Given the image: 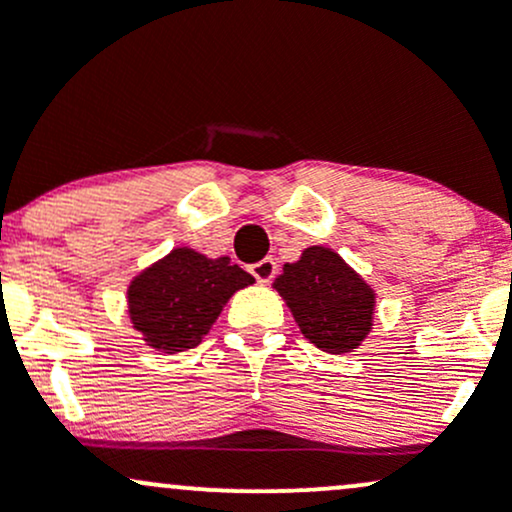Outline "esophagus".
I'll use <instances>...</instances> for the list:
<instances>
[{"label": "esophagus", "mask_w": 512, "mask_h": 512, "mask_svg": "<svg viewBox=\"0 0 512 512\" xmlns=\"http://www.w3.org/2000/svg\"><path fill=\"white\" fill-rule=\"evenodd\" d=\"M250 274L255 276L257 281H262V284H267V281L274 279V274H276V262L272 260V257H264V260L252 264Z\"/></svg>", "instance_id": "34e87169"}]
</instances>
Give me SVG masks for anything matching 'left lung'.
I'll return each mask as SVG.
<instances>
[{"mask_svg":"<svg viewBox=\"0 0 512 512\" xmlns=\"http://www.w3.org/2000/svg\"><path fill=\"white\" fill-rule=\"evenodd\" d=\"M305 337L317 349H356L373 325L375 296L366 281L330 248H308L274 281Z\"/></svg>","mask_w":512,"mask_h":512,"instance_id":"1","label":"left lung"}]
</instances>
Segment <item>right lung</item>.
I'll return each mask as SVG.
<instances>
[{"instance_id":"right-lung-1","label":"right lung","mask_w":512,"mask_h":512,"mask_svg":"<svg viewBox=\"0 0 512 512\" xmlns=\"http://www.w3.org/2000/svg\"><path fill=\"white\" fill-rule=\"evenodd\" d=\"M252 281L231 257L207 260L195 250L175 248L132 281L129 315L154 349L166 354L195 349L223 303Z\"/></svg>"}]
</instances>
